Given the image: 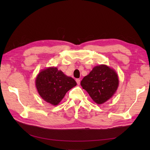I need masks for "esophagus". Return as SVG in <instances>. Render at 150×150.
Instances as JSON below:
<instances>
[{
  "label": "esophagus",
  "instance_id": "obj_1",
  "mask_svg": "<svg viewBox=\"0 0 150 150\" xmlns=\"http://www.w3.org/2000/svg\"><path fill=\"white\" fill-rule=\"evenodd\" d=\"M76 82H77V84L79 85V84H80V83H81V80L79 79H76Z\"/></svg>",
  "mask_w": 150,
  "mask_h": 150
}]
</instances>
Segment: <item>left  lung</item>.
Wrapping results in <instances>:
<instances>
[{"instance_id":"obj_1","label":"left lung","mask_w":150,"mask_h":150,"mask_svg":"<svg viewBox=\"0 0 150 150\" xmlns=\"http://www.w3.org/2000/svg\"><path fill=\"white\" fill-rule=\"evenodd\" d=\"M81 84L95 103L101 104L113 96L119 85L117 73L106 65L95 66Z\"/></svg>"}]
</instances>
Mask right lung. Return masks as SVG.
I'll list each match as a JSON object with an SVG mask.
<instances>
[{
	"label": "right lung",
	"mask_w": 150,
	"mask_h": 150,
	"mask_svg": "<svg viewBox=\"0 0 150 150\" xmlns=\"http://www.w3.org/2000/svg\"><path fill=\"white\" fill-rule=\"evenodd\" d=\"M36 87L40 97L47 103L57 105L67 91L77 85V82L57 68H48L37 75Z\"/></svg>",
	"instance_id": "add662e5"
}]
</instances>
